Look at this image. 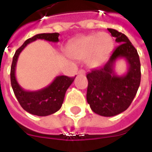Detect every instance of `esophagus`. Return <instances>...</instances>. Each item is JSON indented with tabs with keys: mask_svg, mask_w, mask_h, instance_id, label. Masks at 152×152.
<instances>
[{
	"mask_svg": "<svg viewBox=\"0 0 152 152\" xmlns=\"http://www.w3.org/2000/svg\"><path fill=\"white\" fill-rule=\"evenodd\" d=\"M78 74H80V75H85V70L84 69H80L78 71Z\"/></svg>",
	"mask_w": 152,
	"mask_h": 152,
	"instance_id": "obj_1",
	"label": "esophagus"
}]
</instances>
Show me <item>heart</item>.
Returning a JSON list of instances; mask_svg holds the SVG:
<instances>
[{"mask_svg":"<svg viewBox=\"0 0 152 152\" xmlns=\"http://www.w3.org/2000/svg\"><path fill=\"white\" fill-rule=\"evenodd\" d=\"M113 39L107 33L93 34L81 37L71 43L68 53L73 58L84 60L88 58L91 67L100 65L113 48Z\"/></svg>","mask_w":152,"mask_h":152,"instance_id":"1","label":"heart"}]
</instances>
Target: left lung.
I'll list each match as a JSON object with an SVG mask.
<instances>
[{"instance_id":"left-lung-1","label":"left lung","mask_w":152,"mask_h":152,"mask_svg":"<svg viewBox=\"0 0 152 152\" xmlns=\"http://www.w3.org/2000/svg\"><path fill=\"white\" fill-rule=\"evenodd\" d=\"M119 45L103 66L87 74L88 81L87 101L92 110L103 116H113L128 109L140 84V61L138 52L124 34L108 29ZM124 57L129 64L123 76L115 75V61Z\"/></svg>"}]
</instances>
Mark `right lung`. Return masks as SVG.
Listing matches in <instances>:
<instances>
[{
  "label": "right lung",
  "mask_w": 152,
  "mask_h": 152,
  "mask_svg": "<svg viewBox=\"0 0 152 152\" xmlns=\"http://www.w3.org/2000/svg\"><path fill=\"white\" fill-rule=\"evenodd\" d=\"M58 33H43L36 35L26 40L23 45L17 50L11 66V84L17 99L24 110L32 115L46 116L55 113L61 108L66 90L69 88L75 77L58 76L53 82L44 88L38 91H26L18 83L15 76V69L18 56L23 49L29 44L37 39L48 42H58Z\"/></svg>",
  "instance_id": "1"
}]
</instances>
